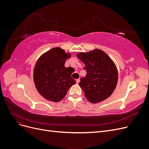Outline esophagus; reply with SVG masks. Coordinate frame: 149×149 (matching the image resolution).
I'll list each match as a JSON object with an SVG mask.
<instances>
[{
  "label": "esophagus",
  "mask_w": 149,
  "mask_h": 149,
  "mask_svg": "<svg viewBox=\"0 0 149 149\" xmlns=\"http://www.w3.org/2000/svg\"><path fill=\"white\" fill-rule=\"evenodd\" d=\"M76 83L77 84H78L79 83V81H80V79L79 78H78V79H77L76 80Z\"/></svg>",
  "instance_id": "obj_1"
}]
</instances>
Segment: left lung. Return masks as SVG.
Listing matches in <instances>:
<instances>
[{"mask_svg":"<svg viewBox=\"0 0 149 149\" xmlns=\"http://www.w3.org/2000/svg\"><path fill=\"white\" fill-rule=\"evenodd\" d=\"M77 56L85 64L86 77L79 83L85 97L92 103L100 102L109 97L118 84L117 68L110 57L101 49L79 53Z\"/></svg>","mask_w":149,"mask_h":149,"instance_id":"8db88e82","label":"left lung"}]
</instances>
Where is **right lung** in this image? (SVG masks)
Returning <instances> with one entry per match:
<instances>
[{"mask_svg":"<svg viewBox=\"0 0 149 149\" xmlns=\"http://www.w3.org/2000/svg\"><path fill=\"white\" fill-rule=\"evenodd\" d=\"M71 56L60 48H53L45 53L37 61L33 70V81L38 93L46 100L59 102L68 90L76 84L71 78L65 61Z\"/></svg>","mask_w":149,"mask_h":149,"instance_id":"add662e5","label":"right lung"}]
</instances>
